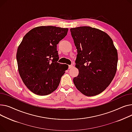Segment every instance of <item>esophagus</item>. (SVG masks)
I'll return each instance as SVG.
<instances>
[{"label": "esophagus", "mask_w": 132, "mask_h": 132, "mask_svg": "<svg viewBox=\"0 0 132 132\" xmlns=\"http://www.w3.org/2000/svg\"><path fill=\"white\" fill-rule=\"evenodd\" d=\"M72 68H73V65H69V67H68L69 69H71Z\"/></svg>", "instance_id": "obj_1"}]
</instances>
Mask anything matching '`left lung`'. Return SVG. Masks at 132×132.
Wrapping results in <instances>:
<instances>
[{
  "label": "left lung",
  "instance_id": "left-lung-1",
  "mask_svg": "<svg viewBox=\"0 0 132 132\" xmlns=\"http://www.w3.org/2000/svg\"><path fill=\"white\" fill-rule=\"evenodd\" d=\"M77 50L75 67L79 74L73 79L82 94L93 96L100 94L110 84L117 71L118 53L110 37L90 27L71 28Z\"/></svg>",
  "mask_w": 132,
  "mask_h": 132
}]
</instances>
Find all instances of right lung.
Segmentation results:
<instances>
[{"label":"right lung","mask_w":132,"mask_h":132,"mask_svg":"<svg viewBox=\"0 0 132 132\" xmlns=\"http://www.w3.org/2000/svg\"><path fill=\"white\" fill-rule=\"evenodd\" d=\"M68 29L40 26L31 30L19 46L16 59L21 78L35 94L46 95L58 87L68 65L60 64L57 45Z\"/></svg>","instance_id":"1"}]
</instances>
